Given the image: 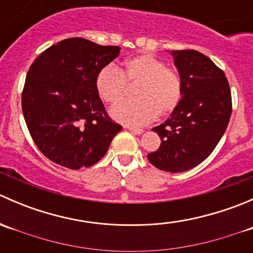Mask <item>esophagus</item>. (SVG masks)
<instances>
[{"label":"esophagus","instance_id":"34e87169","mask_svg":"<svg viewBox=\"0 0 253 253\" xmlns=\"http://www.w3.org/2000/svg\"><path fill=\"white\" fill-rule=\"evenodd\" d=\"M128 129L134 134H142L144 132L142 128H134V127H128Z\"/></svg>","mask_w":253,"mask_h":253}]
</instances>
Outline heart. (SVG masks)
Segmentation results:
<instances>
[{
    "mask_svg": "<svg viewBox=\"0 0 253 253\" xmlns=\"http://www.w3.org/2000/svg\"><path fill=\"white\" fill-rule=\"evenodd\" d=\"M127 83H138L134 89L137 99L122 101L110 110L112 119L127 126H142L153 121L158 114H170L182 98L178 73L147 53L125 61L121 71L114 65L101 68L96 75L95 89L104 101L116 104L126 94Z\"/></svg>",
    "mask_w": 253,
    "mask_h": 253,
    "instance_id": "heart-1",
    "label": "heart"
}]
</instances>
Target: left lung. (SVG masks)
<instances>
[{
    "label": "left lung",
    "mask_w": 253,
    "mask_h": 253,
    "mask_svg": "<svg viewBox=\"0 0 253 253\" xmlns=\"http://www.w3.org/2000/svg\"><path fill=\"white\" fill-rule=\"evenodd\" d=\"M182 82V98L164 124L153 131L160 147L148 154L155 168L182 172L211 155L231 116V93L223 71L196 50H172Z\"/></svg>",
    "instance_id": "1"
}]
</instances>
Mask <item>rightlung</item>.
<instances>
[{
  "label": "right lung",
  "instance_id": "right-lung-1",
  "mask_svg": "<svg viewBox=\"0 0 253 253\" xmlns=\"http://www.w3.org/2000/svg\"><path fill=\"white\" fill-rule=\"evenodd\" d=\"M120 48L70 38L46 48L30 66L23 115L33 141L51 162L72 170L91 167L121 131L95 89L96 75Z\"/></svg>",
  "mask_w": 253,
  "mask_h": 253
}]
</instances>
